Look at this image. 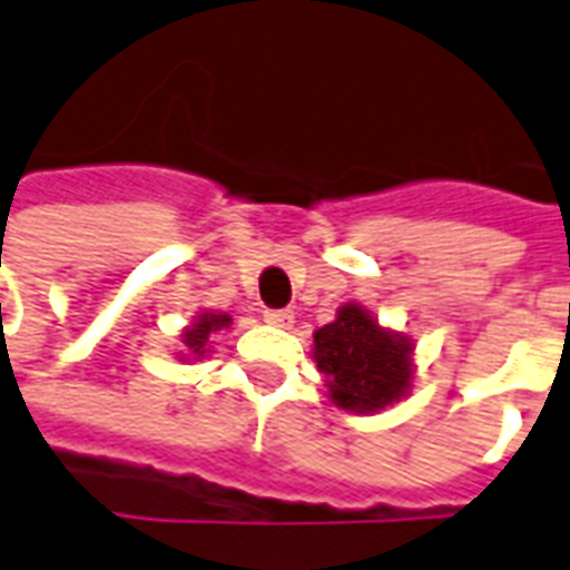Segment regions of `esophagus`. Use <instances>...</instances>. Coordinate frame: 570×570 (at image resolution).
Segmentation results:
<instances>
[{
	"label": "esophagus",
	"mask_w": 570,
	"mask_h": 570,
	"mask_svg": "<svg viewBox=\"0 0 570 570\" xmlns=\"http://www.w3.org/2000/svg\"><path fill=\"white\" fill-rule=\"evenodd\" d=\"M264 321L273 327H291L294 324V312L291 309H264Z\"/></svg>",
	"instance_id": "34e87169"
}]
</instances>
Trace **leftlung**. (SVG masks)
Returning <instances> with one entry per match:
<instances>
[{
	"label": "left lung",
	"mask_w": 570,
	"mask_h": 570,
	"mask_svg": "<svg viewBox=\"0 0 570 570\" xmlns=\"http://www.w3.org/2000/svg\"><path fill=\"white\" fill-rule=\"evenodd\" d=\"M315 363L340 409L379 412L409 391L412 342L379 327L363 306L348 303L336 321L315 331Z\"/></svg>",
	"instance_id": "8db88e82"
}]
</instances>
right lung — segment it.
I'll return each mask as SVG.
<instances>
[{
	"mask_svg": "<svg viewBox=\"0 0 570 570\" xmlns=\"http://www.w3.org/2000/svg\"><path fill=\"white\" fill-rule=\"evenodd\" d=\"M230 318L228 315H213V312H204V315H198V321L188 327L186 333H183V342H186V348L191 351V354H204V345H207L209 333L213 331H222V327H228Z\"/></svg>",
	"mask_w": 570,
	"mask_h": 570,
	"instance_id": "obj_1",
	"label": "right lung"
}]
</instances>
